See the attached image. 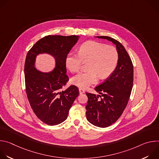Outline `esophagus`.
<instances>
[{"instance_id":"esophagus-1","label":"esophagus","mask_w":159,"mask_h":159,"mask_svg":"<svg viewBox=\"0 0 159 159\" xmlns=\"http://www.w3.org/2000/svg\"><path fill=\"white\" fill-rule=\"evenodd\" d=\"M85 93V90H84V89H79V93L80 94H83V93Z\"/></svg>"}]
</instances>
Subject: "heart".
<instances>
[{
  "mask_svg": "<svg viewBox=\"0 0 159 159\" xmlns=\"http://www.w3.org/2000/svg\"><path fill=\"white\" fill-rule=\"evenodd\" d=\"M118 60L116 48L111 45L89 41L82 44L78 54L70 53L66 55L65 63L71 72H77L84 62H87L88 70L76 75L71 79L72 84L80 89H85L96 83L98 77L107 78L115 70Z\"/></svg>",
  "mask_w": 159,
  "mask_h": 159,
  "instance_id": "obj_1",
  "label": "heart"
}]
</instances>
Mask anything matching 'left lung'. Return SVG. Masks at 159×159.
Segmentation results:
<instances>
[{
    "instance_id": "left-lung-1",
    "label": "left lung",
    "mask_w": 159,
    "mask_h": 159,
    "mask_svg": "<svg viewBox=\"0 0 159 159\" xmlns=\"http://www.w3.org/2000/svg\"><path fill=\"white\" fill-rule=\"evenodd\" d=\"M106 39L116 44L118 61L116 69L101 84L94 89L98 96L86 93L88 98L86 118L94 126L106 128L115 123L125 109L133 84V65L128 52L123 44L109 36H97Z\"/></svg>"
}]
</instances>
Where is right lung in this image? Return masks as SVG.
I'll list each match as a JSON object with an SVG mask.
<instances>
[{"instance_id":"1","label":"right lung","mask_w":159,"mask_h":159,"mask_svg":"<svg viewBox=\"0 0 159 159\" xmlns=\"http://www.w3.org/2000/svg\"><path fill=\"white\" fill-rule=\"evenodd\" d=\"M79 36L48 35L38 40L28 51L25 64L26 92L30 106L36 116L48 125L63 122L76 98L79 89L70 85L63 91L61 89L69 81L66 72L65 60ZM47 52L56 61V69L51 73H43L34 67L35 57Z\"/></svg>"}]
</instances>
